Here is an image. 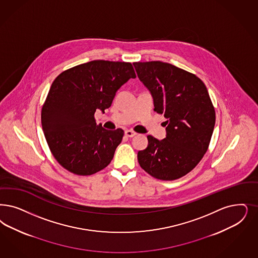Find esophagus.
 Segmentation results:
<instances>
[{
    "mask_svg": "<svg viewBox=\"0 0 258 258\" xmlns=\"http://www.w3.org/2000/svg\"><path fill=\"white\" fill-rule=\"evenodd\" d=\"M124 134H125V136H127V137H134L136 135V133H134L133 131H131V130H126L125 132H124Z\"/></svg>",
    "mask_w": 258,
    "mask_h": 258,
    "instance_id": "obj_1",
    "label": "esophagus"
}]
</instances>
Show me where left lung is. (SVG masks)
Here are the masks:
<instances>
[{"mask_svg":"<svg viewBox=\"0 0 258 258\" xmlns=\"http://www.w3.org/2000/svg\"><path fill=\"white\" fill-rule=\"evenodd\" d=\"M139 80L150 90L154 110L167 118V135L138 151L145 171L160 180H175L195 169L208 151L215 110L204 83L196 75L160 61L134 62Z\"/></svg>","mask_w":258,"mask_h":258,"instance_id":"left-lung-1","label":"left lung"}]
</instances>
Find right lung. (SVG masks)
Listing matches in <instances>:
<instances>
[{
  "label": "right lung",
  "mask_w": 258,
  "mask_h": 258,
  "mask_svg": "<svg viewBox=\"0 0 258 258\" xmlns=\"http://www.w3.org/2000/svg\"><path fill=\"white\" fill-rule=\"evenodd\" d=\"M131 62L94 60L62 71L42 107V126L55 159L77 175H91L111 162L124 131L97 125L94 113L111 106L116 91L135 78Z\"/></svg>",
  "instance_id": "right-lung-1"
}]
</instances>
